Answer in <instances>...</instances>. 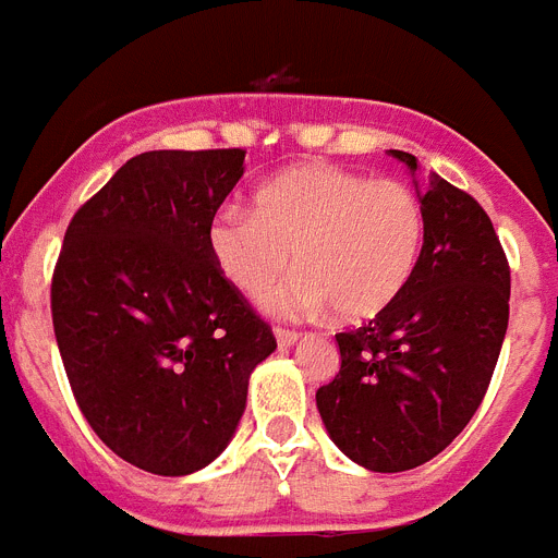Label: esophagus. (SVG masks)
<instances>
[{
  "mask_svg": "<svg viewBox=\"0 0 558 558\" xmlns=\"http://www.w3.org/2000/svg\"><path fill=\"white\" fill-rule=\"evenodd\" d=\"M299 330H288V328H276V342L279 348H290V344H296Z\"/></svg>",
  "mask_w": 558,
  "mask_h": 558,
  "instance_id": "obj_1",
  "label": "esophagus"
}]
</instances>
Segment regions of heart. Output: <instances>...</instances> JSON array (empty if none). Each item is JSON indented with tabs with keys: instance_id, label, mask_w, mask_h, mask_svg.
<instances>
[{
	"instance_id": "heart-1",
	"label": "heart",
	"mask_w": 558,
	"mask_h": 558,
	"mask_svg": "<svg viewBox=\"0 0 558 558\" xmlns=\"http://www.w3.org/2000/svg\"><path fill=\"white\" fill-rule=\"evenodd\" d=\"M425 207L396 179L333 165H302L256 191L253 214L225 207L207 228L216 268L239 293L262 299L296 256V282L270 299L282 313L333 307L342 322L388 311L416 274Z\"/></svg>"
}]
</instances>
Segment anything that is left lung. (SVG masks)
<instances>
[{
  "label": "left lung",
  "instance_id": "left-lung-1",
  "mask_svg": "<svg viewBox=\"0 0 558 558\" xmlns=\"http://www.w3.org/2000/svg\"><path fill=\"white\" fill-rule=\"evenodd\" d=\"M390 154L416 170V156ZM425 245L388 311L336 333L342 367L316 390L330 439L376 473L430 462L482 404L510 313V268L471 193L430 173L418 196Z\"/></svg>",
  "mask_w": 558,
  "mask_h": 558
}]
</instances>
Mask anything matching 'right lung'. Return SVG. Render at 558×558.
I'll return each instance as SVG.
<instances>
[{"label":"right lung","instance_id":"obj_1","mask_svg":"<svg viewBox=\"0 0 558 558\" xmlns=\"http://www.w3.org/2000/svg\"><path fill=\"white\" fill-rule=\"evenodd\" d=\"M245 150H147L73 214L50 282L82 416L119 459L187 476L228 448L274 330L216 268L207 228Z\"/></svg>","mask_w":558,"mask_h":558}]
</instances>
